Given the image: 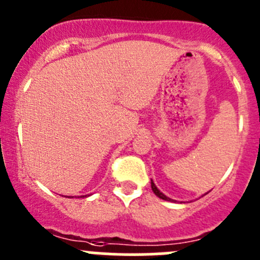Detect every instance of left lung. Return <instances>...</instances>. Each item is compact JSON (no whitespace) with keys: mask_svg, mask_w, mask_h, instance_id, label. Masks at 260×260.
I'll use <instances>...</instances> for the list:
<instances>
[{"mask_svg":"<svg viewBox=\"0 0 260 260\" xmlns=\"http://www.w3.org/2000/svg\"><path fill=\"white\" fill-rule=\"evenodd\" d=\"M151 187H152V191H153V192L156 193V195L158 196L159 199H162V200H166V201H174V200H172V199L167 198V196L165 195V193H162L161 191H159L158 188L156 187V185H154V183H153V181H151Z\"/></svg>","mask_w":260,"mask_h":260,"instance_id":"8db88e82","label":"left lung"}]
</instances>
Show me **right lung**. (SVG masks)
<instances>
[{
  "label": "right lung",
  "instance_id": "add662e5",
  "mask_svg": "<svg viewBox=\"0 0 260 260\" xmlns=\"http://www.w3.org/2000/svg\"><path fill=\"white\" fill-rule=\"evenodd\" d=\"M83 198H84V196H83Z\"/></svg>",
  "mask_w": 260,
  "mask_h": 260
}]
</instances>
